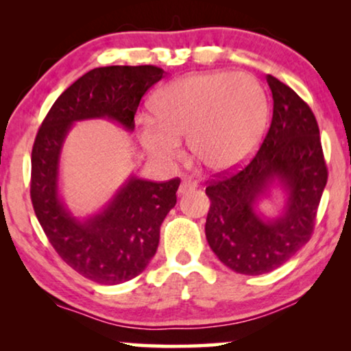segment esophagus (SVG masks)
Returning <instances> with one entry per match:
<instances>
[{"mask_svg": "<svg viewBox=\"0 0 351 351\" xmlns=\"http://www.w3.org/2000/svg\"><path fill=\"white\" fill-rule=\"evenodd\" d=\"M196 186H198V184H196L195 180L184 179V180H182L180 186H179V195H184V193H186V191H189V190L196 189Z\"/></svg>", "mask_w": 351, "mask_h": 351, "instance_id": "1", "label": "esophagus"}]
</instances>
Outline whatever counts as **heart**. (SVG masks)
Returning <instances> with one entry per match:
<instances>
[{
	"instance_id": "obj_1",
	"label": "heart",
	"mask_w": 351,
	"mask_h": 351,
	"mask_svg": "<svg viewBox=\"0 0 351 351\" xmlns=\"http://www.w3.org/2000/svg\"><path fill=\"white\" fill-rule=\"evenodd\" d=\"M155 114H141L138 137L162 165L184 155L182 137L204 167L227 172L244 165L265 132L268 100L247 73H201L167 84L155 99Z\"/></svg>"
}]
</instances>
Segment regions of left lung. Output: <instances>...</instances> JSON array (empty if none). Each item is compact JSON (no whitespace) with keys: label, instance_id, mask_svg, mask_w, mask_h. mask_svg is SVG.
I'll list each match as a JSON object with an SVG mask.
<instances>
[{"label":"left lung","instance_id":"left-lung-1","mask_svg":"<svg viewBox=\"0 0 351 351\" xmlns=\"http://www.w3.org/2000/svg\"><path fill=\"white\" fill-rule=\"evenodd\" d=\"M273 117L256 156L243 169L217 174L206 186L210 208L206 238L219 261L241 275L281 267L310 241L328 182L319 128L311 108L275 76L267 75ZM278 182L287 191L285 213L263 219L255 204Z\"/></svg>","mask_w":351,"mask_h":351}]
</instances>
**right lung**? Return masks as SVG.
Instances as JSON below:
<instances>
[{
	"mask_svg": "<svg viewBox=\"0 0 351 351\" xmlns=\"http://www.w3.org/2000/svg\"><path fill=\"white\" fill-rule=\"evenodd\" d=\"M162 76L155 65L88 71L56 100L33 143L30 196L38 222L62 261L99 285H119L145 270L180 179L160 184L131 176L99 214L80 220L59 196L62 145L71 124L83 119L108 118L134 131L141 99Z\"/></svg>",
	"mask_w": 351,
	"mask_h": 351,
	"instance_id": "obj_1",
	"label": "right lung"
}]
</instances>
